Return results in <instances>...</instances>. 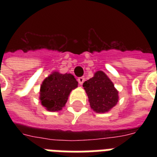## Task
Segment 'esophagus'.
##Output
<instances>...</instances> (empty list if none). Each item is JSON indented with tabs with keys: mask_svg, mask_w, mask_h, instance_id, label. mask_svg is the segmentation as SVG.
Returning a JSON list of instances; mask_svg holds the SVG:
<instances>
[{
	"mask_svg": "<svg viewBox=\"0 0 157 157\" xmlns=\"http://www.w3.org/2000/svg\"><path fill=\"white\" fill-rule=\"evenodd\" d=\"M77 81H78L80 85H82V84L84 83V81H85V78H84L83 76H81V77H79V78L77 79Z\"/></svg>",
	"mask_w": 157,
	"mask_h": 157,
	"instance_id": "esophagus-1",
	"label": "esophagus"
}]
</instances>
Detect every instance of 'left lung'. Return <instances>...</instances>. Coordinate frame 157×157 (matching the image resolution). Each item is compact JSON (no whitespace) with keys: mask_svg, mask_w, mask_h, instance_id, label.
I'll return each mask as SVG.
<instances>
[{"mask_svg":"<svg viewBox=\"0 0 157 157\" xmlns=\"http://www.w3.org/2000/svg\"><path fill=\"white\" fill-rule=\"evenodd\" d=\"M83 87L88 95L91 108L96 112H108L118 101V91L102 71H97L92 78L85 81Z\"/></svg>","mask_w":157,"mask_h":157,"instance_id":"obj_1","label":"left lung"}]
</instances>
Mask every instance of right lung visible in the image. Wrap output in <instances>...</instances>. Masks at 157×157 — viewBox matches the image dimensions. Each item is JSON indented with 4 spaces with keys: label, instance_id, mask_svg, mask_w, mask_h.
I'll return each instance as SVG.
<instances>
[{
    "label": "right lung",
    "instance_id": "1",
    "mask_svg": "<svg viewBox=\"0 0 157 157\" xmlns=\"http://www.w3.org/2000/svg\"><path fill=\"white\" fill-rule=\"evenodd\" d=\"M78 82L71 74L54 72L45 79L40 86L41 104L50 112H56L65 106L70 92Z\"/></svg>",
    "mask_w": 157,
    "mask_h": 157
}]
</instances>
